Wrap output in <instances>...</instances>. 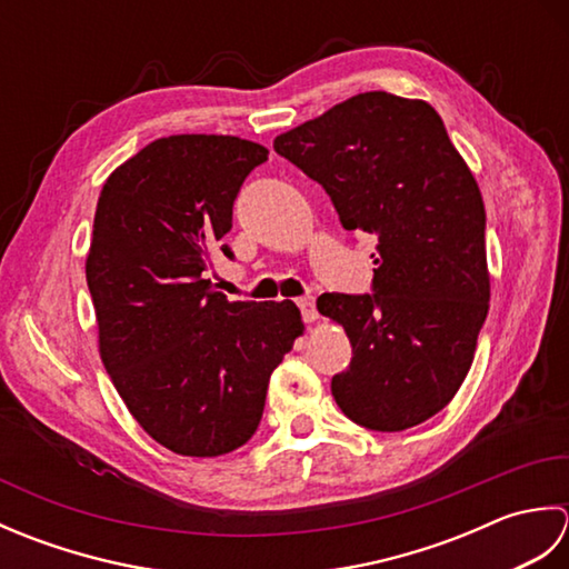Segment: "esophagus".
Instances as JSON below:
<instances>
[{"mask_svg": "<svg viewBox=\"0 0 569 569\" xmlns=\"http://www.w3.org/2000/svg\"><path fill=\"white\" fill-rule=\"evenodd\" d=\"M298 308H300V316H303V320H306V322H316V320H318L316 298H312V296L298 298Z\"/></svg>", "mask_w": 569, "mask_h": 569, "instance_id": "1", "label": "esophagus"}]
</instances>
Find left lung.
<instances>
[{
	"label": "left lung",
	"instance_id": "8db88e82",
	"mask_svg": "<svg viewBox=\"0 0 569 569\" xmlns=\"http://www.w3.org/2000/svg\"><path fill=\"white\" fill-rule=\"evenodd\" d=\"M273 149L318 180L345 229L379 239L373 293L318 298L355 352L332 377L337 406L379 432L432 418L462 386L489 312L485 200L440 114L361 92Z\"/></svg>",
	"mask_w": 569,
	"mask_h": 569
}]
</instances>
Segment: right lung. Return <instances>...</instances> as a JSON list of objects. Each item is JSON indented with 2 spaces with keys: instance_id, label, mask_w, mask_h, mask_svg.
Masks as SVG:
<instances>
[{
  "instance_id": "1",
  "label": "right lung",
  "mask_w": 569,
  "mask_h": 569,
  "mask_svg": "<svg viewBox=\"0 0 569 569\" xmlns=\"http://www.w3.org/2000/svg\"><path fill=\"white\" fill-rule=\"evenodd\" d=\"M269 159L239 137L156 139L107 178L88 288L100 357L129 413L176 455L217 457L259 428L271 371L303 320L293 300L253 303L210 288V253H234L239 188Z\"/></svg>"
}]
</instances>
